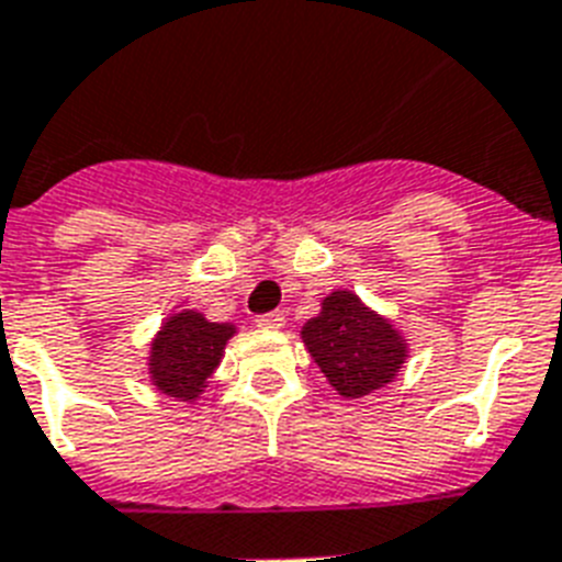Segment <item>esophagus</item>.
<instances>
[{
    "label": "esophagus",
    "instance_id": "34e87169",
    "mask_svg": "<svg viewBox=\"0 0 562 562\" xmlns=\"http://www.w3.org/2000/svg\"><path fill=\"white\" fill-rule=\"evenodd\" d=\"M257 326H259V328H282V326H285V314H282V312L259 314V317H257Z\"/></svg>",
    "mask_w": 562,
    "mask_h": 562
}]
</instances>
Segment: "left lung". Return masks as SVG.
<instances>
[{
    "mask_svg": "<svg viewBox=\"0 0 562 562\" xmlns=\"http://www.w3.org/2000/svg\"><path fill=\"white\" fill-rule=\"evenodd\" d=\"M300 337L344 398H363L386 386L409 355L398 328L346 289L323 296L321 314L305 323Z\"/></svg>",
    "mask_w": 562,
    "mask_h": 562,
    "instance_id": "obj_1",
    "label": "left lung"
}]
</instances>
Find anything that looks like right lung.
<instances>
[{
    "label": "right lung",
    "instance_id": "add662e5",
    "mask_svg": "<svg viewBox=\"0 0 562 562\" xmlns=\"http://www.w3.org/2000/svg\"><path fill=\"white\" fill-rule=\"evenodd\" d=\"M234 335V323H210L195 308L170 314L149 344V381L170 398L199 401Z\"/></svg>",
    "mask_w": 562,
    "mask_h": 562
}]
</instances>
